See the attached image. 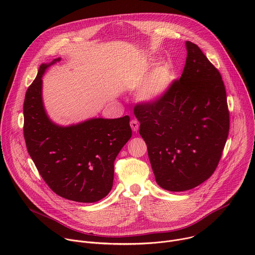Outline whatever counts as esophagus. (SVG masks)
Wrapping results in <instances>:
<instances>
[{
    "label": "esophagus",
    "mask_w": 255,
    "mask_h": 255,
    "mask_svg": "<svg viewBox=\"0 0 255 255\" xmlns=\"http://www.w3.org/2000/svg\"><path fill=\"white\" fill-rule=\"evenodd\" d=\"M130 126H131L132 130H133L134 132H136V131H138V129H139V122H138L136 119H132L131 122H130Z\"/></svg>",
    "instance_id": "34e87169"
}]
</instances>
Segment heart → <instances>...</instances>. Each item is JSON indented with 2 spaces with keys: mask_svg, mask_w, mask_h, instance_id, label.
Segmentation results:
<instances>
[{
  "mask_svg": "<svg viewBox=\"0 0 255 255\" xmlns=\"http://www.w3.org/2000/svg\"><path fill=\"white\" fill-rule=\"evenodd\" d=\"M173 79V70L168 63H162L153 68L147 79L139 89L138 97L141 101L151 103L163 96Z\"/></svg>",
  "mask_w": 255,
  "mask_h": 255,
  "instance_id": "1",
  "label": "heart"
}]
</instances>
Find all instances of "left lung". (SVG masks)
Listing matches in <instances>:
<instances>
[{"label":"left lung","mask_w":255,"mask_h":255,"mask_svg":"<svg viewBox=\"0 0 255 255\" xmlns=\"http://www.w3.org/2000/svg\"><path fill=\"white\" fill-rule=\"evenodd\" d=\"M186 46L180 79L157 101L134 108L156 183L170 192L196 188L213 174L230 125L219 70L198 45L187 41Z\"/></svg>","instance_id":"obj_1"}]
</instances>
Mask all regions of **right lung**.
I'll use <instances>...</instances> for the list:
<instances>
[{
  "mask_svg": "<svg viewBox=\"0 0 255 255\" xmlns=\"http://www.w3.org/2000/svg\"><path fill=\"white\" fill-rule=\"evenodd\" d=\"M42 63L24 100V138L29 155L47 186L58 196L94 203L110 193L114 161L131 138L129 116L94 118L67 127L54 124L42 102V76L59 61Z\"/></svg>",
  "mask_w": 255,
  "mask_h": 255,
  "instance_id": "1",
  "label": "right lung"
}]
</instances>
